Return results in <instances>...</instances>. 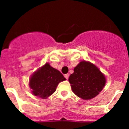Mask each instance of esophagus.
Here are the masks:
<instances>
[{
    "mask_svg": "<svg viewBox=\"0 0 129 129\" xmlns=\"http://www.w3.org/2000/svg\"><path fill=\"white\" fill-rule=\"evenodd\" d=\"M64 77H65L67 79H68V77H69V74H65V75H64Z\"/></svg>",
    "mask_w": 129,
    "mask_h": 129,
    "instance_id": "1",
    "label": "esophagus"
}]
</instances>
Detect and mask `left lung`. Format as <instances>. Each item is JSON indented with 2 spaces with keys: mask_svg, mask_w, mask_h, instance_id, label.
<instances>
[{
  "mask_svg": "<svg viewBox=\"0 0 129 129\" xmlns=\"http://www.w3.org/2000/svg\"><path fill=\"white\" fill-rule=\"evenodd\" d=\"M72 91L76 95L85 100L95 98L105 85L106 78L95 64L82 61L74 69L69 77Z\"/></svg>",
  "mask_w": 129,
  "mask_h": 129,
  "instance_id": "obj_1",
  "label": "left lung"
}]
</instances>
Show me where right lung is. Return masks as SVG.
<instances>
[{"label": "right lung", "instance_id": "1", "mask_svg": "<svg viewBox=\"0 0 129 129\" xmlns=\"http://www.w3.org/2000/svg\"><path fill=\"white\" fill-rule=\"evenodd\" d=\"M64 80L66 79L59 70L46 62L31 75L29 86L34 95L46 99L56 90L58 84Z\"/></svg>", "mask_w": 129, "mask_h": 129}]
</instances>
